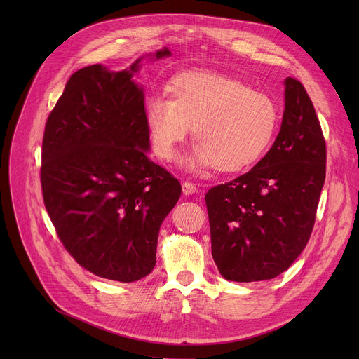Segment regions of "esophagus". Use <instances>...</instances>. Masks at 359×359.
<instances>
[{
  "label": "esophagus",
  "mask_w": 359,
  "mask_h": 359,
  "mask_svg": "<svg viewBox=\"0 0 359 359\" xmlns=\"http://www.w3.org/2000/svg\"><path fill=\"white\" fill-rule=\"evenodd\" d=\"M182 191H183V195L189 196V195H194V194L198 191V187H196V184L192 183V182H183Z\"/></svg>",
  "instance_id": "esophagus-1"
}]
</instances>
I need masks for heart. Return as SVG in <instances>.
<instances>
[{"instance_id": "heart-1", "label": "heart", "mask_w": 359, "mask_h": 359, "mask_svg": "<svg viewBox=\"0 0 359 359\" xmlns=\"http://www.w3.org/2000/svg\"><path fill=\"white\" fill-rule=\"evenodd\" d=\"M168 99L151 97L145 125L153 153L172 160L194 125L192 153L183 167L214 164L222 173L243 172L271 147L278 129V107L268 94L214 71H186L168 83Z\"/></svg>"}]
</instances>
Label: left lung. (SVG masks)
Listing matches in <instances>:
<instances>
[{
    "label": "left lung",
    "mask_w": 359,
    "mask_h": 359,
    "mask_svg": "<svg viewBox=\"0 0 359 359\" xmlns=\"http://www.w3.org/2000/svg\"><path fill=\"white\" fill-rule=\"evenodd\" d=\"M280 130L250 172L205 195L212 257L229 280L272 279L311 236L326 177V142L306 88L288 77Z\"/></svg>",
    "instance_id": "8db88e82"
}]
</instances>
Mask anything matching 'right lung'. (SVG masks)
<instances>
[{"mask_svg":"<svg viewBox=\"0 0 359 359\" xmlns=\"http://www.w3.org/2000/svg\"><path fill=\"white\" fill-rule=\"evenodd\" d=\"M142 58L123 71L96 64L74 72L42 142L43 201L64 248L84 269L119 282L154 269L160 227L182 194L148 158L144 88L132 80Z\"/></svg>","mask_w":359,"mask_h":359,"instance_id":"obj_1","label":"right lung"}]
</instances>
